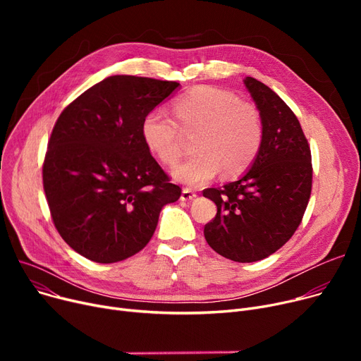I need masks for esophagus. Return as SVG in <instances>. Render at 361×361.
<instances>
[{
  "label": "esophagus",
  "instance_id": "1",
  "mask_svg": "<svg viewBox=\"0 0 361 361\" xmlns=\"http://www.w3.org/2000/svg\"><path fill=\"white\" fill-rule=\"evenodd\" d=\"M196 193L195 192H192L190 188H183V192H181V200L183 202H190V200H193V199H196Z\"/></svg>",
  "mask_w": 361,
  "mask_h": 361
}]
</instances>
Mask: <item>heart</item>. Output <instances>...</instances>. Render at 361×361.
Here are the masks:
<instances>
[{
    "instance_id": "obj_1",
    "label": "heart",
    "mask_w": 361,
    "mask_h": 361,
    "mask_svg": "<svg viewBox=\"0 0 361 361\" xmlns=\"http://www.w3.org/2000/svg\"><path fill=\"white\" fill-rule=\"evenodd\" d=\"M175 121L159 109L149 111L142 120L140 135L152 155L166 166L178 162L183 154V133L197 136L196 155L180 164L173 177L200 187L221 171L226 177L244 173L259 155L263 123L259 111L235 94L216 87L193 89L174 104Z\"/></svg>"
}]
</instances>
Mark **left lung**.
I'll return each instance as SVG.
<instances>
[{
	"label": "left lung",
	"mask_w": 361,
	"mask_h": 361,
	"mask_svg": "<svg viewBox=\"0 0 361 361\" xmlns=\"http://www.w3.org/2000/svg\"><path fill=\"white\" fill-rule=\"evenodd\" d=\"M243 82L262 117V147L241 178L203 190L218 209L203 233L218 255L250 263L275 253L298 228L313 168L310 146L290 106L262 82Z\"/></svg>",
	"instance_id": "8db88e82"
}]
</instances>
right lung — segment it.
I'll return each instance as SVG.
<instances>
[{"mask_svg": "<svg viewBox=\"0 0 361 361\" xmlns=\"http://www.w3.org/2000/svg\"><path fill=\"white\" fill-rule=\"evenodd\" d=\"M180 83L111 75L83 92L56 120L42 168L56 231L97 263L139 253L161 209L181 196L150 155L142 120Z\"/></svg>", "mask_w": 361, "mask_h": 361, "instance_id": "right-lung-1", "label": "right lung"}]
</instances>
